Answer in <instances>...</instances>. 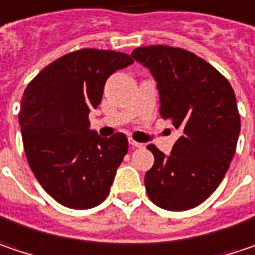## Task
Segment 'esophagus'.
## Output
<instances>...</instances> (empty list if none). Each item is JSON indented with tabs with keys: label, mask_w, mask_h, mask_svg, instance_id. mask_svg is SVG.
<instances>
[{
	"label": "esophagus",
	"mask_w": 255,
	"mask_h": 255,
	"mask_svg": "<svg viewBox=\"0 0 255 255\" xmlns=\"http://www.w3.org/2000/svg\"><path fill=\"white\" fill-rule=\"evenodd\" d=\"M128 142H129V145H132V147H135V148H142V147H144L142 142L135 141V140H132V138H128Z\"/></svg>",
	"instance_id": "esophagus-1"
}]
</instances>
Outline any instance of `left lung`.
Masks as SVG:
<instances>
[{"mask_svg":"<svg viewBox=\"0 0 255 255\" xmlns=\"http://www.w3.org/2000/svg\"><path fill=\"white\" fill-rule=\"evenodd\" d=\"M134 60L157 82L160 115L182 131L166 156L154 144L145 173L148 198L167 211H186L208 199L235 154L241 120L230 82L202 57L170 46L138 47Z\"/></svg>","mask_w":255,"mask_h":255,"instance_id":"left-lung-1","label":"left lung"}]
</instances>
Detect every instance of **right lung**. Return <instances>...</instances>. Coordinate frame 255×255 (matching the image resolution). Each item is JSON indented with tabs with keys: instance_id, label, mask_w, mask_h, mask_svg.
Masks as SVG:
<instances>
[{
	"instance_id": "right-lung-1",
	"label": "right lung",
	"mask_w": 255,
	"mask_h": 255,
	"mask_svg": "<svg viewBox=\"0 0 255 255\" xmlns=\"http://www.w3.org/2000/svg\"><path fill=\"white\" fill-rule=\"evenodd\" d=\"M132 62L126 53L81 49L56 59L24 91L18 123L27 161L63 206L89 209L110 193L128 140L123 132L99 137L89 129V113L107 79Z\"/></svg>"
}]
</instances>
